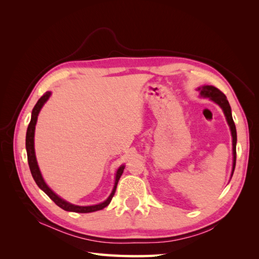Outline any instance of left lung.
Listing matches in <instances>:
<instances>
[{"mask_svg": "<svg viewBox=\"0 0 259 259\" xmlns=\"http://www.w3.org/2000/svg\"><path fill=\"white\" fill-rule=\"evenodd\" d=\"M198 90L200 91L202 97L209 98L223 109L226 120L228 122V125L231 131V135H232V151H233V164H232V173H231V177H232L234 167H236V160H237V130L232 119L230 105L228 103V100H227L225 94L219 91L218 89L214 88V86L205 85V86H202V88H199Z\"/></svg>", "mask_w": 259, "mask_h": 259, "instance_id": "8db88e82", "label": "left lung"}]
</instances>
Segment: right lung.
Returning a JSON list of instances; mask_svg holds the SVG:
<instances>
[{"label": "right lung", "mask_w": 259, "mask_h": 259, "mask_svg": "<svg viewBox=\"0 0 259 259\" xmlns=\"http://www.w3.org/2000/svg\"><path fill=\"white\" fill-rule=\"evenodd\" d=\"M50 96H51V92H46L44 95L37 100V103H36V105L34 106L33 110H32V114H31V121L29 123V126H28V130H27V135H26V149H27V155H28V163H29V167H30L31 174H32L34 182L36 183L38 188L42 189L55 202V204L58 205L62 209L68 210V211H74V213H92V211L103 209V208H105L106 206L109 205V203L111 202V200L113 198L114 192L116 190L117 183H119V179H120L121 175L123 174V170H124V167H125L124 165H121L119 167V169L116 170L114 187H113V190H112L111 194L109 195V198L106 201H104L103 203H99V204H96V205L79 206V205L71 204V203H69V202L65 201L64 199H61L60 197H58V195L55 193L44 182V179H43L42 174L40 171V168H38V165H37L36 158H35L34 131H35V124H36V121H37V115H38V113H40V110L42 109L43 105L50 98Z\"/></svg>", "instance_id": "obj_1"}]
</instances>
